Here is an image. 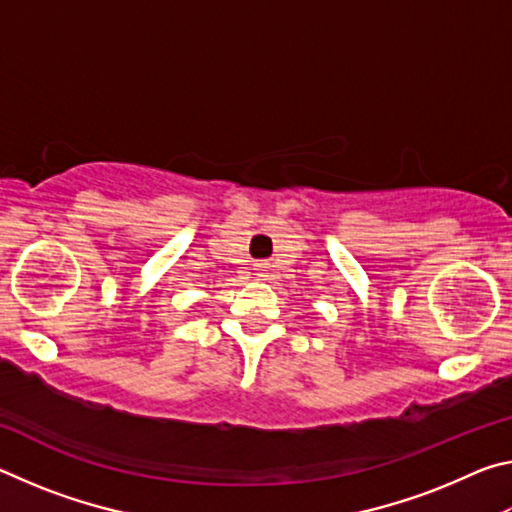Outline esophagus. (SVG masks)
I'll return each mask as SVG.
<instances>
[{
	"label": "esophagus",
	"mask_w": 512,
	"mask_h": 512,
	"mask_svg": "<svg viewBox=\"0 0 512 512\" xmlns=\"http://www.w3.org/2000/svg\"><path fill=\"white\" fill-rule=\"evenodd\" d=\"M266 268H268V266H264V264L259 266V268H257V275H259V277H266Z\"/></svg>",
	"instance_id": "1"
}]
</instances>
